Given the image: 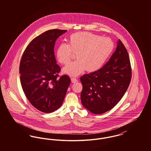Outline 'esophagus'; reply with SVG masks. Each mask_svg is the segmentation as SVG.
Wrapping results in <instances>:
<instances>
[{
  "instance_id": "1",
  "label": "esophagus",
  "mask_w": 151,
  "mask_h": 151,
  "mask_svg": "<svg viewBox=\"0 0 151 151\" xmlns=\"http://www.w3.org/2000/svg\"><path fill=\"white\" fill-rule=\"evenodd\" d=\"M71 81H72V83H76V82H77L78 81V80L76 79V78H71Z\"/></svg>"
}]
</instances>
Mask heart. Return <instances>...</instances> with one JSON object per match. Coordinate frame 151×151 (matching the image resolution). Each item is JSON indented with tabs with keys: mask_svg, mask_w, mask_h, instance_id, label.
I'll use <instances>...</instances> for the list:
<instances>
[{
	"mask_svg": "<svg viewBox=\"0 0 151 151\" xmlns=\"http://www.w3.org/2000/svg\"><path fill=\"white\" fill-rule=\"evenodd\" d=\"M114 48L112 41L108 37H101L88 32L72 34L68 39V44H60L57 50L58 62L67 65L73 54L78 60L67 65L63 72L76 76L86 70L94 72L104 64Z\"/></svg>",
	"mask_w": 151,
	"mask_h": 151,
	"instance_id": "1",
	"label": "heart"
}]
</instances>
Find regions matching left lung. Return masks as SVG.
Returning <instances> with one entry per match:
<instances>
[{
	"instance_id": "8db88e82",
	"label": "left lung",
	"mask_w": 151,
	"mask_h": 151,
	"mask_svg": "<svg viewBox=\"0 0 151 151\" xmlns=\"http://www.w3.org/2000/svg\"><path fill=\"white\" fill-rule=\"evenodd\" d=\"M131 75L128 52L119 40L116 50L105 65L97 71L80 78L83 106L96 114L111 110L126 92Z\"/></svg>"
}]
</instances>
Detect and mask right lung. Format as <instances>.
<instances>
[{
  "mask_svg": "<svg viewBox=\"0 0 151 151\" xmlns=\"http://www.w3.org/2000/svg\"><path fill=\"white\" fill-rule=\"evenodd\" d=\"M66 30H49L35 38L22 55L19 72L22 90L30 103L38 110L49 113L60 107L71 79L59 76L54 45Z\"/></svg>",
  "mask_w": 151,
  "mask_h": 151,
  "instance_id": "right-lung-1",
  "label": "right lung"
}]
</instances>
